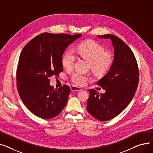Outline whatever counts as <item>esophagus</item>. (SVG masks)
<instances>
[{
  "label": "esophagus",
  "mask_w": 153,
  "mask_h": 153,
  "mask_svg": "<svg viewBox=\"0 0 153 153\" xmlns=\"http://www.w3.org/2000/svg\"><path fill=\"white\" fill-rule=\"evenodd\" d=\"M71 90L72 91H82V89L75 86H72L71 87Z\"/></svg>",
  "instance_id": "34e87169"
}]
</instances>
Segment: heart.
Masks as SVG:
<instances>
[{
  "mask_svg": "<svg viewBox=\"0 0 153 153\" xmlns=\"http://www.w3.org/2000/svg\"><path fill=\"white\" fill-rule=\"evenodd\" d=\"M79 56L89 62L91 68L97 75L105 74L111 67L114 58L112 53L105 52L103 46L97 42L88 40L78 44L76 48ZM75 61V56L72 51L67 50L61 59L62 66L66 70L72 68ZM75 85L83 86L86 83L88 77L82 74L75 73L71 78Z\"/></svg>",
  "mask_w": 153,
  "mask_h": 153,
  "instance_id": "1",
  "label": "heart"
}]
</instances>
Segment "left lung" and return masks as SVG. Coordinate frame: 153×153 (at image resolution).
<instances>
[{
  "label": "left lung",
  "mask_w": 153,
  "mask_h": 153,
  "mask_svg": "<svg viewBox=\"0 0 153 153\" xmlns=\"http://www.w3.org/2000/svg\"><path fill=\"white\" fill-rule=\"evenodd\" d=\"M97 36L111 39L114 48L113 64L108 73L97 82L105 93L89 89L87 101L88 112L103 122L115 117L130 102L138 85L139 70L132 51L121 39L113 34Z\"/></svg>",
  "instance_id": "8db88e82"
}]
</instances>
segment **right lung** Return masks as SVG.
I'll return each mask as SVG.
<instances>
[{
	"label": "right lung",
	"mask_w": 153,
	"mask_h": 153,
	"mask_svg": "<svg viewBox=\"0 0 153 153\" xmlns=\"http://www.w3.org/2000/svg\"><path fill=\"white\" fill-rule=\"evenodd\" d=\"M82 36L44 33L23 49L16 71L17 89L24 104L37 117H55L67 104L70 87L64 85L56 89L50 85L49 78L59 76L63 53Z\"/></svg>",
	"instance_id": "1"
}]
</instances>
